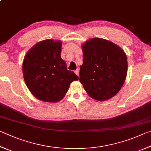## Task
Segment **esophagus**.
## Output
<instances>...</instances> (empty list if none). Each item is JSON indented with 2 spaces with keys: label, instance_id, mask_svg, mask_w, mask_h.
<instances>
[{
  "label": "esophagus",
  "instance_id": "esophagus-1",
  "mask_svg": "<svg viewBox=\"0 0 151 151\" xmlns=\"http://www.w3.org/2000/svg\"><path fill=\"white\" fill-rule=\"evenodd\" d=\"M75 73H76V75L79 76V69H78V68H77V69H76V70L75 71Z\"/></svg>",
  "mask_w": 151,
  "mask_h": 151
}]
</instances>
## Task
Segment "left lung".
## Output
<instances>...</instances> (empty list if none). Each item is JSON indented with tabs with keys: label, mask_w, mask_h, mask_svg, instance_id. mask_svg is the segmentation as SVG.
Returning a JSON list of instances; mask_svg holds the SVG:
<instances>
[{
	"label": "left lung",
	"mask_w": 151,
	"mask_h": 151,
	"mask_svg": "<svg viewBox=\"0 0 151 151\" xmlns=\"http://www.w3.org/2000/svg\"><path fill=\"white\" fill-rule=\"evenodd\" d=\"M83 64L81 83L90 97L108 100L121 89L127 73V56L118 45L109 41L93 38L83 45Z\"/></svg>",
	"instance_id": "obj_1"
}]
</instances>
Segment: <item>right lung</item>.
Wrapping results in <instances>:
<instances>
[{
    "label": "right lung",
    "mask_w": 151,
    "mask_h": 151,
    "mask_svg": "<svg viewBox=\"0 0 151 151\" xmlns=\"http://www.w3.org/2000/svg\"><path fill=\"white\" fill-rule=\"evenodd\" d=\"M61 51V42L46 40L33 46L24 58L25 83L32 94L43 102L61 100L70 84L78 79L73 71L67 70Z\"/></svg>",
    "instance_id": "obj_1"
}]
</instances>
